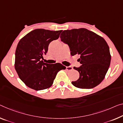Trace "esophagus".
I'll return each instance as SVG.
<instances>
[{
  "instance_id": "1",
  "label": "esophagus",
  "mask_w": 123,
  "mask_h": 123,
  "mask_svg": "<svg viewBox=\"0 0 123 123\" xmlns=\"http://www.w3.org/2000/svg\"><path fill=\"white\" fill-rule=\"evenodd\" d=\"M67 70L68 71H71L73 70V68L72 67H71V66H69V67H67Z\"/></svg>"
}]
</instances>
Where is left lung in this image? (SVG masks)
Returning a JSON list of instances; mask_svg holds the SVG:
<instances>
[{
	"label": "left lung",
	"mask_w": 123,
	"mask_h": 123,
	"mask_svg": "<svg viewBox=\"0 0 123 123\" xmlns=\"http://www.w3.org/2000/svg\"><path fill=\"white\" fill-rule=\"evenodd\" d=\"M60 37L69 46L71 55H80L78 60L81 65L74 67L80 77L71 84L84 89L98 85L105 79L111 64L110 51L105 39L84 28L64 30Z\"/></svg>",
	"instance_id": "8db88e82"
}]
</instances>
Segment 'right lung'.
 I'll return each mask as SVG.
<instances>
[{
	"mask_svg": "<svg viewBox=\"0 0 123 123\" xmlns=\"http://www.w3.org/2000/svg\"><path fill=\"white\" fill-rule=\"evenodd\" d=\"M62 30L36 29L27 33L18 43L15 52V69L20 79L29 87L36 91L52 85L58 71L65 69L60 63H43L49 43L59 37Z\"/></svg>",
	"mask_w": 123,
	"mask_h": 123,
	"instance_id": "add662e5",
	"label": "right lung"
}]
</instances>
